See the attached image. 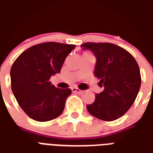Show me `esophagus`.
<instances>
[{"label":"esophagus","mask_w":153,"mask_h":153,"mask_svg":"<svg viewBox=\"0 0 153 153\" xmlns=\"http://www.w3.org/2000/svg\"><path fill=\"white\" fill-rule=\"evenodd\" d=\"M72 91H73L74 93H83V91H82V90H80L79 88H76V87H74V88H72Z\"/></svg>","instance_id":"1"}]
</instances>
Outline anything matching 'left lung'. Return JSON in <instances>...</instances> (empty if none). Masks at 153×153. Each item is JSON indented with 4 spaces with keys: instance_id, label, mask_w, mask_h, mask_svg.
<instances>
[{
    "instance_id": "8db88e82",
    "label": "left lung",
    "mask_w": 153,
    "mask_h": 153,
    "mask_svg": "<svg viewBox=\"0 0 153 153\" xmlns=\"http://www.w3.org/2000/svg\"><path fill=\"white\" fill-rule=\"evenodd\" d=\"M97 58L95 76L104 88L96 94L93 103L87 109L94 117L105 121L117 120L127 112L134 102L141 86L140 70L128 51L109 42H86Z\"/></svg>"
}]
</instances>
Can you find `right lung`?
<instances>
[{
	"label": "right lung",
	"mask_w": 153,
	"mask_h": 153,
	"mask_svg": "<svg viewBox=\"0 0 153 153\" xmlns=\"http://www.w3.org/2000/svg\"><path fill=\"white\" fill-rule=\"evenodd\" d=\"M73 44L48 42L25 50L10 69L11 89L22 110L36 121L45 122L61 115L70 88H59L49 82L60 73Z\"/></svg>",
	"instance_id": "1"
}]
</instances>
